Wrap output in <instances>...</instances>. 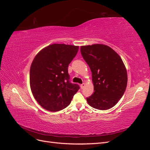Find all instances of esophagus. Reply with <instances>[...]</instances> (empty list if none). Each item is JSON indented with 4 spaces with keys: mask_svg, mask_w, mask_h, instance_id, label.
<instances>
[{
    "mask_svg": "<svg viewBox=\"0 0 150 150\" xmlns=\"http://www.w3.org/2000/svg\"><path fill=\"white\" fill-rule=\"evenodd\" d=\"M85 83H83L82 84H81V85H80V88H82V89H83V88H84V87H85Z\"/></svg>",
    "mask_w": 150,
    "mask_h": 150,
    "instance_id": "esophagus-1",
    "label": "esophagus"
}]
</instances>
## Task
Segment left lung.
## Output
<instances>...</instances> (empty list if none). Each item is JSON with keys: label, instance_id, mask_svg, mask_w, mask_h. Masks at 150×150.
<instances>
[{"label": "left lung", "instance_id": "1", "mask_svg": "<svg viewBox=\"0 0 150 150\" xmlns=\"http://www.w3.org/2000/svg\"><path fill=\"white\" fill-rule=\"evenodd\" d=\"M81 54L92 71L94 92L88 104L99 110L112 108L125 93L127 83L126 67L114 50L104 45L80 47Z\"/></svg>", "mask_w": 150, "mask_h": 150}]
</instances>
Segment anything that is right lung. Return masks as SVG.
<instances>
[{"label":"right lung","instance_id":"right-lung-1","mask_svg":"<svg viewBox=\"0 0 150 150\" xmlns=\"http://www.w3.org/2000/svg\"><path fill=\"white\" fill-rule=\"evenodd\" d=\"M79 46L53 44L40 51L30 68V86L34 97L44 109L57 112L66 108L80 87L72 83L68 67Z\"/></svg>","mask_w":150,"mask_h":150}]
</instances>
